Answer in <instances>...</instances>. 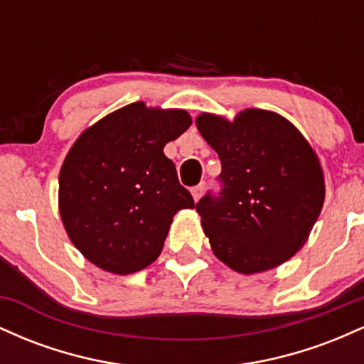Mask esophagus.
<instances>
[{"label":"esophagus","instance_id":"obj_1","mask_svg":"<svg viewBox=\"0 0 364 364\" xmlns=\"http://www.w3.org/2000/svg\"><path fill=\"white\" fill-rule=\"evenodd\" d=\"M203 190H205V183H200V185H196V186L191 188V196H193L195 202H198V200L202 198Z\"/></svg>","mask_w":364,"mask_h":364}]
</instances>
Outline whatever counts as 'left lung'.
I'll return each mask as SVG.
<instances>
[{"mask_svg": "<svg viewBox=\"0 0 364 364\" xmlns=\"http://www.w3.org/2000/svg\"><path fill=\"white\" fill-rule=\"evenodd\" d=\"M195 123L223 164L220 195L196 203L212 252L246 275L289 260L323 207L325 178L315 150L272 111L252 107L232 121L202 112Z\"/></svg>", "mask_w": 364, "mask_h": 364, "instance_id": "obj_1", "label": "left lung"}]
</instances>
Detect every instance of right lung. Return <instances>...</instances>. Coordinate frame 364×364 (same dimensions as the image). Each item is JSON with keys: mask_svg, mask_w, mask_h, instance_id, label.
Returning <instances> with one entry per match:
<instances>
[{"mask_svg": "<svg viewBox=\"0 0 364 364\" xmlns=\"http://www.w3.org/2000/svg\"><path fill=\"white\" fill-rule=\"evenodd\" d=\"M191 124L185 109L133 102L75 140L60 171L58 207L72 243L106 272L127 275L156 262L173 217L193 208L166 144Z\"/></svg>", "mask_w": 364, "mask_h": 364, "instance_id": "1", "label": "right lung"}]
</instances>
